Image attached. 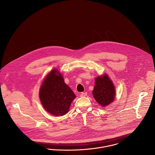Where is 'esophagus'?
Listing matches in <instances>:
<instances>
[{
  "mask_svg": "<svg viewBox=\"0 0 155 155\" xmlns=\"http://www.w3.org/2000/svg\"><path fill=\"white\" fill-rule=\"evenodd\" d=\"M87 92H81V94H80V97H84L85 96H87Z\"/></svg>",
  "mask_w": 155,
  "mask_h": 155,
  "instance_id": "esophagus-1",
  "label": "esophagus"
}]
</instances>
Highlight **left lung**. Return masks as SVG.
Masks as SVG:
<instances>
[{
    "label": "left lung",
    "instance_id": "1",
    "mask_svg": "<svg viewBox=\"0 0 155 155\" xmlns=\"http://www.w3.org/2000/svg\"><path fill=\"white\" fill-rule=\"evenodd\" d=\"M92 94L95 100L102 106H106L113 101L115 95L114 87L107 75L104 74L96 78Z\"/></svg>",
    "mask_w": 155,
    "mask_h": 155
}]
</instances>
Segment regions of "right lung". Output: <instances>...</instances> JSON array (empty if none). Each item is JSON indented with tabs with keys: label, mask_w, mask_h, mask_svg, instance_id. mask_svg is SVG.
I'll use <instances>...</instances> for the list:
<instances>
[{
	"label": "right lung",
	"mask_w": 155,
	"mask_h": 155,
	"mask_svg": "<svg viewBox=\"0 0 155 155\" xmlns=\"http://www.w3.org/2000/svg\"><path fill=\"white\" fill-rule=\"evenodd\" d=\"M58 73L54 69L46 76L41 86L39 97L48 112L54 116H63L68 111L76 95Z\"/></svg>",
	"instance_id": "add662e5"
}]
</instances>
